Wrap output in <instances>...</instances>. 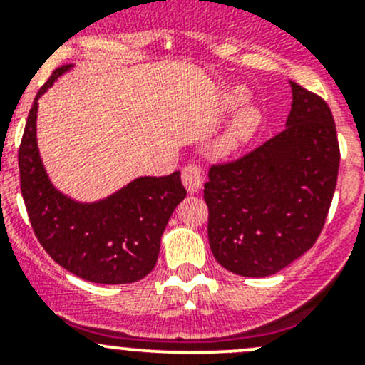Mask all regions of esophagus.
Here are the masks:
<instances>
[{
  "label": "esophagus",
  "mask_w": 365,
  "mask_h": 365,
  "mask_svg": "<svg viewBox=\"0 0 365 365\" xmlns=\"http://www.w3.org/2000/svg\"><path fill=\"white\" fill-rule=\"evenodd\" d=\"M182 182L185 185L187 192L194 194L203 187L205 176H203V169L200 168L197 164H189L182 169Z\"/></svg>",
  "instance_id": "esophagus-1"
}]
</instances>
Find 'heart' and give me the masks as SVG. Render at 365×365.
<instances>
[{
	"instance_id": "obj_1",
	"label": "heart",
	"mask_w": 365,
	"mask_h": 365,
	"mask_svg": "<svg viewBox=\"0 0 365 365\" xmlns=\"http://www.w3.org/2000/svg\"><path fill=\"white\" fill-rule=\"evenodd\" d=\"M247 97L249 93L244 88H230L226 95H224V109H227V111L237 109L238 106H242L247 101ZM261 125H263V113H261V109L256 108V106H244L240 111L235 114L233 120L227 123V127L224 128V132L215 141L217 153L226 157L238 152L242 146L252 141L254 135L259 132Z\"/></svg>"
}]
</instances>
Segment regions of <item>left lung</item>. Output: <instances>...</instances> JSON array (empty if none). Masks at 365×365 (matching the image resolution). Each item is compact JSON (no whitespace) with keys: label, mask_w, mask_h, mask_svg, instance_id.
I'll return each mask as SVG.
<instances>
[{"label":"left lung","mask_w":365,"mask_h":365,"mask_svg":"<svg viewBox=\"0 0 365 365\" xmlns=\"http://www.w3.org/2000/svg\"><path fill=\"white\" fill-rule=\"evenodd\" d=\"M286 128L242 159L212 165L205 183L208 242L220 267L268 277L314 245L339 171L327 102L289 81Z\"/></svg>","instance_id":"8db88e82"}]
</instances>
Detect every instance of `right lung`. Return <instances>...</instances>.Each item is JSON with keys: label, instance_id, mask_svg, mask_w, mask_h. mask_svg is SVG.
Masks as SVG:
<instances>
[{"label": "right lung", "instance_id": "right-lung-1", "mask_svg": "<svg viewBox=\"0 0 365 365\" xmlns=\"http://www.w3.org/2000/svg\"><path fill=\"white\" fill-rule=\"evenodd\" d=\"M70 68L54 70L26 121L19 173L29 222L47 254L77 277L97 284L135 282L155 267L165 224L187 190L180 171L139 176L93 203L72 200L53 185L36 145V111L38 98Z\"/></svg>", "mask_w": 365, "mask_h": 365}]
</instances>
